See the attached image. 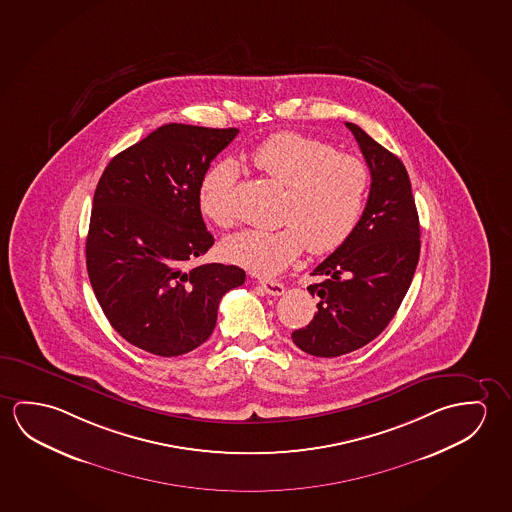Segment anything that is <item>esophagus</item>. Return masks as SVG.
Listing matches in <instances>:
<instances>
[{"instance_id": "esophagus-1", "label": "esophagus", "mask_w": 512, "mask_h": 512, "mask_svg": "<svg viewBox=\"0 0 512 512\" xmlns=\"http://www.w3.org/2000/svg\"><path fill=\"white\" fill-rule=\"evenodd\" d=\"M260 288L263 292L274 295V297H279L284 293L283 284L277 283V281H260Z\"/></svg>"}]
</instances>
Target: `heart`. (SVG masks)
Wrapping results in <instances>:
<instances>
[{"mask_svg": "<svg viewBox=\"0 0 512 512\" xmlns=\"http://www.w3.org/2000/svg\"><path fill=\"white\" fill-rule=\"evenodd\" d=\"M251 162L284 187L276 229H244L228 236L220 252L226 260L260 276L288 267L304 245L313 254L340 247L349 238L365 206L370 174L365 163L331 144L299 131H281L254 147ZM238 179L233 162H219L204 172L199 208L219 228H231V194Z\"/></svg>", "mask_w": 512, "mask_h": 512, "instance_id": "1", "label": "heart"}]
</instances>
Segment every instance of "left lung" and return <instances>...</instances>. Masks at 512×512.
I'll return each mask as SVG.
<instances>
[{"label": "left lung", "mask_w": 512, "mask_h": 512, "mask_svg": "<svg viewBox=\"0 0 512 512\" xmlns=\"http://www.w3.org/2000/svg\"><path fill=\"white\" fill-rule=\"evenodd\" d=\"M370 169L372 185L349 238L327 256L308 286L320 302L292 340L317 357H338L375 340L395 317L420 258V220L404 163L352 122H345Z\"/></svg>", "instance_id": "8db88e82"}]
</instances>
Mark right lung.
Instances as JSON below:
<instances>
[{
	"instance_id": "add662e5",
	"label": "right lung",
	"mask_w": 512,
	"mask_h": 512,
	"mask_svg": "<svg viewBox=\"0 0 512 512\" xmlns=\"http://www.w3.org/2000/svg\"><path fill=\"white\" fill-rule=\"evenodd\" d=\"M236 128L163 124L106 165L87 235V272L108 322L138 349L181 356L210 338L235 265L190 268L213 245L197 201Z\"/></svg>"
}]
</instances>
